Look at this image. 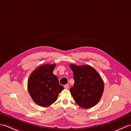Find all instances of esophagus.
Wrapping results in <instances>:
<instances>
[{"label":"esophagus","instance_id":"34e87169","mask_svg":"<svg viewBox=\"0 0 131 131\" xmlns=\"http://www.w3.org/2000/svg\"><path fill=\"white\" fill-rule=\"evenodd\" d=\"M64 87H65V89H68L69 88V85L68 84L65 85V86H64Z\"/></svg>","mask_w":131,"mask_h":131}]
</instances>
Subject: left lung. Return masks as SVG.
Instances as JSON below:
<instances>
[{
	"label": "left lung",
	"instance_id": "left-lung-1",
	"mask_svg": "<svg viewBox=\"0 0 131 131\" xmlns=\"http://www.w3.org/2000/svg\"><path fill=\"white\" fill-rule=\"evenodd\" d=\"M70 67L74 79V87L70 88V91L75 101L84 108L95 106L104 90V82L100 74L90 65L70 64Z\"/></svg>",
	"mask_w": 131,
	"mask_h": 131
}]
</instances>
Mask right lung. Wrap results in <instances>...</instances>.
I'll list each match as a JSON object with an SVG mask.
<instances>
[{
	"label": "right lung",
	"mask_w": 131,
	"mask_h": 131,
	"mask_svg": "<svg viewBox=\"0 0 131 131\" xmlns=\"http://www.w3.org/2000/svg\"><path fill=\"white\" fill-rule=\"evenodd\" d=\"M56 64H46L37 68L30 74L27 88L36 104L47 107L54 103L63 90L58 78L53 74Z\"/></svg>",
	"instance_id": "1"
}]
</instances>
